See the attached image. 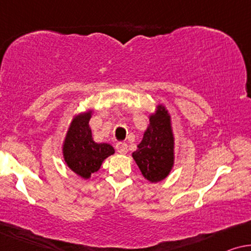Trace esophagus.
Here are the masks:
<instances>
[{
	"instance_id": "esophagus-1",
	"label": "esophagus",
	"mask_w": 251,
	"mask_h": 251,
	"mask_svg": "<svg viewBox=\"0 0 251 251\" xmlns=\"http://www.w3.org/2000/svg\"><path fill=\"white\" fill-rule=\"evenodd\" d=\"M116 149H117V152L121 154L127 153V144L125 142H118L116 144Z\"/></svg>"
}]
</instances>
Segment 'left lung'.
Listing matches in <instances>:
<instances>
[{
  "mask_svg": "<svg viewBox=\"0 0 251 251\" xmlns=\"http://www.w3.org/2000/svg\"><path fill=\"white\" fill-rule=\"evenodd\" d=\"M150 124L132 156L141 173L151 183L166 178L174 166V135L171 116L162 104L150 115Z\"/></svg>",
  "mask_w": 251,
  "mask_h": 251,
  "instance_id": "8db88e82",
  "label": "left lung"
}]
</instances>
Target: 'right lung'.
Listing matches in <instances>:
<instances>
[{
    "label": "right lung",
    "instance_id": "1",
    "mask_svg": "<svg viewBox=\"0 0 251 251\" xmlns=\"http://www.w3.org/2000/svg\"><path fill=\"white\" fill-rule=\"evenodd\" d=\"M91 116L92 110H89L74 117L62 146L67 166L85 179L100 169L105 158L115 153L110 144L94 142L89 125Z\"/></svg>",
    "mask_w": 251,
    "mask_h": 251
}]
</instances>
